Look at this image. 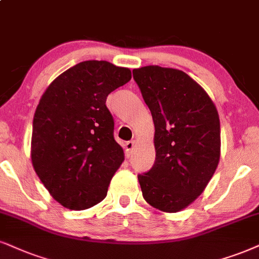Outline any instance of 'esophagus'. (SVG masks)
Masks as SVG:
<instances>
[{"mask_svg":"<svg viewBox=\"0 0 259 259\" xmlns=\"http://www.w3.org/2000/svg\"><path fill=\"white\" fill-rule=\"evenodd\" d=\"M134 147H135V141H127L125 145H124V148H125L126 158H129V156L132 155V152H133Z\"/></svg>","mask_w":259,"mask_h":259,"instance_id":"34e87169","label":"esophagus"}]
</instances>
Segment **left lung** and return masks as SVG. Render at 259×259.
I'll list each match as a JSON object with an SVG mask.
<instances>
[{
    "label": "left lung",
    "mask_w": 259,
    "mask_h": 259,
    "mask_svg": "<svg viewBox=\"0 0 259 259\" xmlns=\"http://www.w3.org/2000/svg\"><path fill=\"white\" fill-rule=\"evenodd\" d=\"M133 75L155 127V162L139 175L143 198L161 211H181L202 194L220 161L217 106L182 70L147 65Z\"/></svg>",
    "instance_id": "1"
}]
</instances>
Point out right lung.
<instances>
[{
  "label": "right lung",
  "instance_id": "right-lung-1",
  "mask_svg": "<svg viewBox=\"0 0 259 259\" xmlns=\"http://www.w3.org/2000/svg\"><path fill=\"white\" fill-rule=\"evenodd\" d=\"M132 78L127 68L84 61L55 78L35 110L32 165L52 198L70 210L103 201L124 161L105 103Z\"/></svg>",
  "mask_w": 259,
  "mask_h": 259
}]
</instances>
